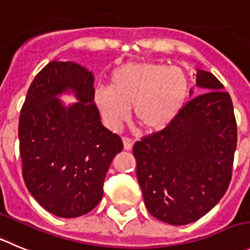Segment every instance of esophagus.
Instances as JSON below:
<instances>
[{
	"mask_svg": "<svg viewBox=\"0 0 250 250\" xmlns=\"http://www.w3.org/2000/svg\"><path fill=\"white\" fill-rule=\"evenodd\" d=\"M133 143H134L133 139L128 138V137H125V138H123V146H125V150H130L133 146Z\"/></svg>",
	"mask_w": 250,
	"mask_h": 250,
	"instance_id": "1",
	"label": "esophagus"
}]
</instances>
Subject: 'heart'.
Masks as SVG:
<instances>
[{"label": "heart", "mask_w": 250, "mask_h": 250, "mask_svg": "<svg viewBox=\"0 0 250 250\" xmlns=\"http://www.w3.org/2000/svg\"><path fill=\"white\" fill-rule=\"evenodd\" d=\"M188 91L179 67L157 62H129L111 76V86L95 90L93 100L107 127L120 130L130 116L146 132L165 129L178 116Z\"/></svg>", "instance_id": "obj_1"}]
</instances>
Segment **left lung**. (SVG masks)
<instances>
[{
	"instance_id": "obj_1",
	"label": "left lung",
	"mask_w": 250,
	"mask_h": 250,
	"mask_svg": "<svg viewBox=\"0 0 250 250\" xmlns=\"http://www.w3.org/2000/svg\"><path fill=\"white\" fill-rule=\"evenodd\" d=\"M196 85L204 93L186 102L165 129L133 146L146 207L157 220L174 226L200 220L222 199L237 148L229 93L204 70L197 71Z\"/></svg>"
}]
</instances>
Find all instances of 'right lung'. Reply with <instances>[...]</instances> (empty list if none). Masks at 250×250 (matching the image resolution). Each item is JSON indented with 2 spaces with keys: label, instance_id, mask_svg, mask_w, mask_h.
<instances>
[{
  "label": "right lung",
  "instance_id": "obj_1",
  "mask_svg": "<svg viewBox=\"0 0 250 250\" xmlns=\"http://www.w3.org/2000/svg\"><path fill=\"white\" fill-rule=\"evenodd\" d=\"M67 89L79 102L65 107L56 95ZM93 95L92 72L72 62H51L32 81L21 108L23 180L58 217H80L100 204L112 159L123 149L121 137L102 125Z\"/></svg>",
  "mask_w": 250,
  "mask_h": 250
}]
</instances>
